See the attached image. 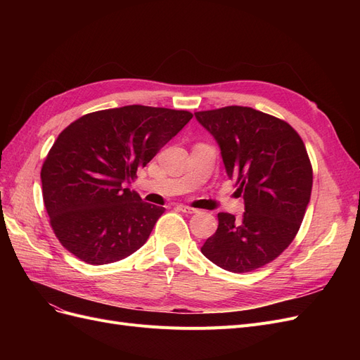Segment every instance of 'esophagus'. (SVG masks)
<instances>
[{"instance_id": "esophagus-1", "label": "esophagus", "mask_w": 360, "mask_h": 360, "mask_svg": "<svg viewBox=\"0 0 360 360\" xmlns=\"http://www.w3.org/2000/svg\"><path fill=\"white\" fill-rule=\"evenodd\" d=\"M177 209L180 212H183V213H188V214H192V213H197L198 212L197 209H193V207L186 205V204H177Z\"/></svg>"}]
</instances>
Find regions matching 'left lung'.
<instances>
[{"instance_id":"left-lung-1","label":"left lung","mask_w":360,"mask_h":360,"mask_svg":"<svg viewBox=\"0 0 360 360\" xmlns=\"http://www.w3.org/2000/svg\"><path fill=\"white\" fill-rule=\"evenodd\" d=\"M214 136L228 179L243 195L245 213H217L216 233L201 252L233 274L278 258L296 237L312 189V165L300 135L287 122L249 106L195 112Z\"/></svg>"}]
</instances>
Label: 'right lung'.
I'll return each instance as SVG.
<instances>
[{
  "instance_id": "right-lung-1",
  "label": "right lung",
  "mask_w": 360,
  "mask_h": 360,
  "mask_svg": "<svg viewBox=\"0 0 360 360\" xmlns=\"http://www.w3.org/2000/svg\"><path fill=\"white\" fill-rule=\"evenodd\" d=\"M191 118L189 111L129 105L85 114L63 130L40 177L49 224L70 254L102 266L147 242L165 207L123 184Z\"/></svg>"
}]
</instances>
